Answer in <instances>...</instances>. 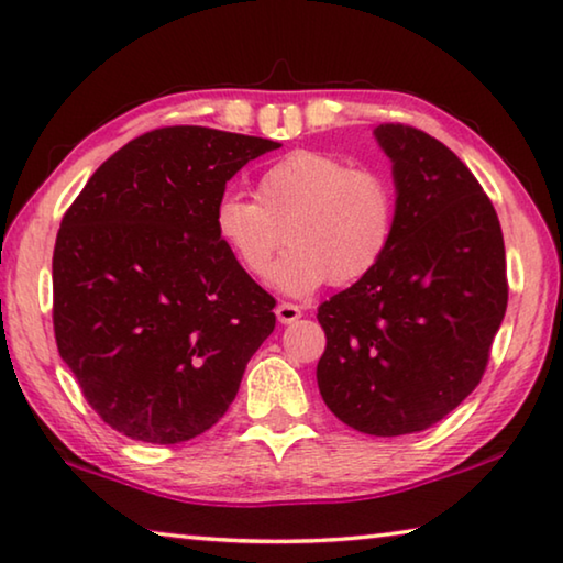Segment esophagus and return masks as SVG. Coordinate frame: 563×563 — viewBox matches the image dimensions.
<instances>
[{
	"instance_id": "34e87169",
	"label": "esophagus",
	"mask_w": 563,
	"mask_h": 563,
	"mask_svg": "<svg viewBox=\"0 0 563 563\" xmlns=\"http://www.w3.org/2000/svg\"><path fill=\"white\" fill-rule=\"evenodd\" d=\"M275 316H278L283 325H288V323H296V320L302 316V310L298 306H292V302H280V306L275 308Z\"/></svg>"
}]
</instances>
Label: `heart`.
I'll list each match as a JSON object with an SVG mask.
<instances>
[{
  "mask_svg": "<svg viewBox=\"0 0 563 563\" xmlns=\"http://www.w3.org/2000/svg\"><path fill=\"white\" fill-rule=\"evenodd\" d=\"M396 192L386 175L341 157L296 150L255 180V200L222 195L212 230L240 271L265 278L283 243L273 280L288 296H310L328 280L353 285L388 253Z\"/></svg>",
  "mask_w": 563,
  "mask_h": 563,
  "instance_id": "b5f03b06",
  "label": "heart"
}]
</instances>
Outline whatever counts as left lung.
<instances>
[{
  "mask_svg": "<svg viewBox=\"0 0 563 563\" xmlns=\"http://www.w3.org/2000/svg\"><path fill=\"white\" fill-rule=\"evenodd\" d=\"M394 163L396 228L363 280L318 308V388L355 431L404 435L449 416L484 376L508 302L501 225L461 159L408 124L373 130Z\"/></svg>",
  "mask_w": 563,
  "mask_h": 563,
  "instance_id": "8db88e82",
  "label": "left lung"
}]
</instances>
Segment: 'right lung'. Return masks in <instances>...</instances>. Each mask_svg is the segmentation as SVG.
I'll use <instances>...</instances> for the list:
<instances>
[{
	"mask_svg": "<svg viewBox=\"0 0 563 563\" xmlns=\"http://www.w3.org/2000/svg\"><path fill=\"white\" fill-rule=\"evenodd\" d=\"M280 142L159 128L97 167L62 218L55 338L87 404L142 443L216 426L275 328V298L212 230L225 185Z\"/></svg>",
	"mask_w": 563,
	"mask_h": 563,
	"instance_id": "1",
	"label": "right lung"
}]
</instances>
